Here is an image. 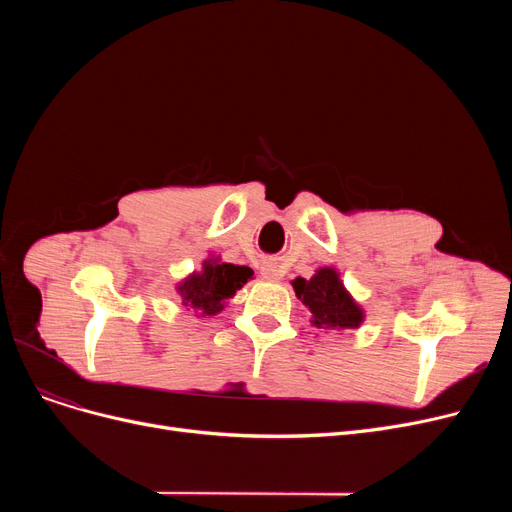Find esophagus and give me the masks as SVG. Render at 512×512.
Wrapping results in <instances>:
<instances>
[{
    "label": "esophagus",
    "mask_w": 512,
    "mask_h": 512,
    "mask_svg": "<svg viewBox=\"0 0 512 512\" xmlns=\"http://www.w3.org/2000/svg\"><path fill=\"white\" fill-rule=\"evenodd\" d=\"M261 276L267 278V280H278L280 278V274H278V270H276L274 265H263L261 267Z\"/></svg>",
    "instance_id": "34e87169"
}]
</instances>
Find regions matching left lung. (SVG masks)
Masks as SVG:
<instances>
[{"instance_id": "8db88e82", "label": "left lung", "mask_w": 512, "mask_h": 512, "mask_svg": "<svg viewBox=\"0 0 512 512\" xmlns=\"http://www.w3.org/2000/svg\"><path fill=\"white\" fill-rule=\"evenodd\" d=\"M292 286L299 301L313 313L317 328H357L363 321L361 309L348 297L338 274L330 267L319 270L311 280L297 278Z\"/></svg>"}]
</instances>
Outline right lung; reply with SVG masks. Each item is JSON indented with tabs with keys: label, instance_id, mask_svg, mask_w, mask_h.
Wrapping results in <instances>:
<instances>
[{
	"label": "right lung",
	"instance_id": "add662e5",
	"mask_svg": "<svg viewBox=\"0 0 512 512\" xmlns=\"http://www.w3.org/2000/svg\"><path fill=\"white\" fill-rule=\"evenodd\" d=\"M251 276L253 270L245 265L205 261L203 272L186 278L178 290L186 307L203 311V315H215Z\"/></svg>",
	"mask_w": 512,
	"mask_h": 512
}]
</instances>
